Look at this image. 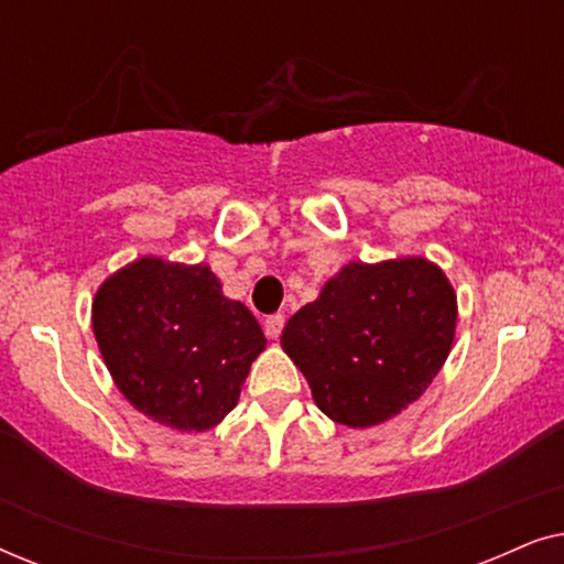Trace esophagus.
<instances>
[{
	"label": "esophagus",
	"mask_w": 564,
	"mask_h": 564,
	"mask_svg": "<svg viewBox=\"0 0 564 564\" xmlns=\"http://www.w3.org/2000/svg\"><path fill=\"white\" fill-rule=\"evenodd\" d=\"M282 328H284V315H282V313L269 315V318L264 321V330H267L269 338H280Z\"/></svg>",
	"instance_id": "esophagus-1"
}]
</instances>
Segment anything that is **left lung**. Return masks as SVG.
Segmentation results:
<instances>
[{
    "instance_id": "1",
    "label": "left lung",
    "mask_w": 564,
    "mask_h": 564,
    "mask_svg": "<svg viewBox=\"0 0 564 564\" xmlns=\"http://www.w3.org/2000/svg\"><path fill=\"white\" fill-rule=\"evenodd\" d=\"M457 297L426 259L349 264L292 315L282 349L328 419L367 429L429 388L449 357Z\"/></svg>"
}]
</instances>
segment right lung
<instances>
[{
	"instance_id": "obj_1",
	"label": "right lung",
	"mask_w": 564,
	"mask_h": 564,
	"mask_svg": "<svg viewBox=\"0 0 564 564\" xmlns=\"http://www.w3.org/2000/svg\"><path fill=\"white\" fill-rule=\"evenodd\" d=\"M91 326L122 395L180 431L226 419L267 346L249 307L223 297L210 267L161 259L112 274L91 305Z\"/></svg>"
}]
</instances>
